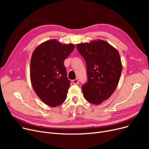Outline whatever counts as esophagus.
Segmentation results:
<instances>
[{"label": "esophagus", "mask_w": 149, "mask_h": 149, "mask_svg": "<svg viewBox=\"0 0 149 149\" xmlns=\"http://www.w3.org/2000/svg\"><path fill=\"white\" fill-rule=\"evenodd\" d=\"M72 82L73 84H77L78 83H79V80H78L77 79H75V80H73L72 81Z\"/></svg>", "instance_id": "34e87169"}]
</instances>
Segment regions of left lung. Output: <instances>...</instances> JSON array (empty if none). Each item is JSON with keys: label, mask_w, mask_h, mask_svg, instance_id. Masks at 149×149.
<instances>
[{"label": "left lung", "mask_w": 149, "mask_h": 149, "mask_svg": "<svg viewBox=\"0 0 149 149\" xmlns=\"http://www.w3.org/2000/svg\"><path fill=\"white\" fill-rule=\"evenodd\" d=\"M86 63L88 81L82 86L84 98L100 104L110 97L118 86L122 71L118 51L102 40L76 45Z\"/></svg>", "instance_id": "8db88e82"}]
</instances>
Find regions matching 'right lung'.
<instances>
[{
	"label": "right lung",
	"mask_w": 149,
	"mask_h": 149,
	"mask_svg": "<svg viewBox=\"0 0 149 149\" xmlns=\"http://www.w3.org/2000/svg\"><path fill=\"white\" fill-rule=\"evenodd\" d=\"M74 48V44L52 39L39 45L31 56V84L37 95L51 107L61 104L67 97L70 84L64 61Z\"/></svg>",
	"instance_id": "right-lung-1"
}]
</instances>
